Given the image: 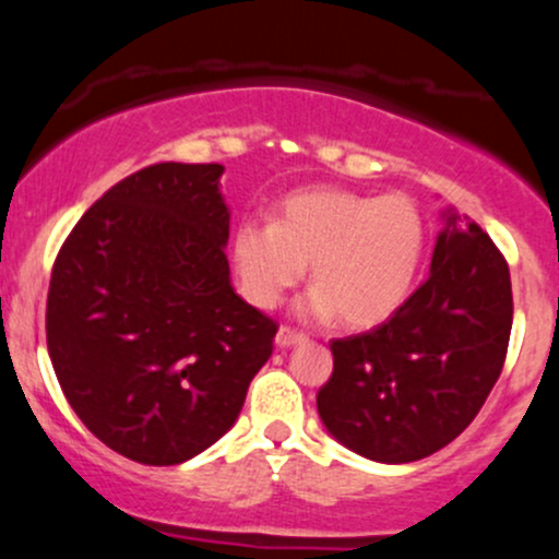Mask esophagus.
<instances>
[{"label": "esophagus", "instance_id": "obj_1", "mask_svg": "<svg viewBox=\"0 0 559 559\" xmlns=\"http://www.w3.org/2000/svg\"><path fill=\"white\" fill-rule=\"evenodd\" d=\"M305 338V333L292 329V325H281L278 333H275V344L281 346V349H286V346H294L297 342H301Z\"/></svg>", "mask_w": 559, "mask_h": 559}]
</instances>
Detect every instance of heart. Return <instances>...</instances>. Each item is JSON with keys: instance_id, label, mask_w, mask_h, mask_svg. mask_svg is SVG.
<instances>
[{"instance_id": "obj_1", "label": "heart", "mask_w": 559, "mask_h": 559, "mask_svg": "<svg viewBox=\"0 0 559 559\" xmlns=\"http://www.w3.org/2000/svg\"><path fill=\"white\" fill-rule=\"evenodd\" d=\"M426 230L413 199L368 197L346 189L297 191L275 223L247 217L230 236L241 294L254 307H275L310 262L312 286L301 312H336L349 329H370L409 297Z\"/></svg>"}]
</instances>
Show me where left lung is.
I'll use <instances>...</instances> for the list:
<instances>
[{"instance_id": "obj_1", "label": "left lung", "mask_w": 559, "mask_h": 559, "mask_svg": "<svg viewBox=\"0 0 559 559\" xmlns=\"http://www.w3.org/2000/svg\"><path fill=\"white\" fill-rule=\"evenodd\" d=\"M510 267L476 221L449 215L431 273L373 331L333 338L318 413L336 441L378 463H415L471 426L504 368Z\"/></svg>"}]
</instances>
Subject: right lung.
<instances>
[{
	"label": "right lung",
	"mask_w": 559,
	"mask_h": 559,
	"mask_svg": "<svg viewBox=\"0 0 559 559\" xmlns=\"http://www.w3.org/2000/svg\"><path fill=\"white\" fill-rule=\"evenodd\" d=\"M217 163H157L105 191L57 252L47 346L102 444L178 465L234 426L278 323L230 286Z\"/></svg>",
	"instance_id": "obj_1"
}]
</instances>
